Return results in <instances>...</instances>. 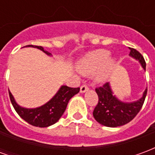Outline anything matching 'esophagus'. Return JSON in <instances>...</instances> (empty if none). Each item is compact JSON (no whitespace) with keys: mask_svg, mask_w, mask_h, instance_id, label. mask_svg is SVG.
Returning <instances> with one entry per match:
<instances>
[{"mask_svg":"<svg viewBox=\"0 0 155 155\" xmlns=\"http://www.w3.org/2000/svg\"><path fill=\"white\" fill-rule=\"evenodd\" d=\"M89 90V87H88L86 84H83L82 86L81 87V93H84V92H86Z\"/></svg>","mask_w":155,"mask_h":155,"instance_id":"esophagus-1","label":"esophagus"}]
</instances>
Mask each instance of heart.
Segmentation results:
<instances>
[{
  "instance_id": "obj_1",
  "label": "heart",
  "mask_w": 155,
  "mask_h": 155,
  "mask_svg": "<svg viewBox=\"0 0 155 155\" xmlns=\"http://www.w3.org/2000/svg\"><path fill=\"white\" fill-rule=\"evenodd\" d=\"M117 64V60L110 57V52L106 50H96L84 54L78 61L77 71L83 75L94 74L95 83L102 84L110 79Z\"/></svg>"
}]
</instances>
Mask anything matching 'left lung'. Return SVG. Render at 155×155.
I'll return each instance as SVG.
<instances>
[{
	"label": "left lung",
	"instance_id": "8db88e82",
	"mask_svg": "<svg viewBox=\"0 0 155 155\" xmlns=\"http://www.w3.org/2000/svg\"><path fill=\"white\" fill-rule=\"evenodd\" d=\"M130 55L138 61L145 71V61L139 51L130 48ZM95 91L99 97V102L95 106L93 115L98 123L107 127L122 126L128 124L136 116L143 106L147 94V88L142 97L134 102H124L114 95L110 83L96 88Z\"/></svg>",
	"mask_w": 155,
	"mask_h": 155
}]
</instances>
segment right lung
I'll return each instance as SVG.
<instances>
[{
  "mask_svg": "<svg viewBox=\"0 0 155 155\" xmlns=\"http://www.w3.org/2000/svg\"><path fill=\"white\" fill-rule=\"evenodd\" d=\"M25 47L37 48L48 55H51V53L45 51L42 46L29 45ZM79 91H80V88H71L66 85H62L59 89L57 93L47 103H45L40 107L33 108V109L20 106L15 102L11 91H9V95L13 107L21 119L33 126L44 128V127L51 126L61 119V117L64 114V110L67 107L70 100L74 94H78Z\"/></svg>",
  "mask_w": 155,
  "mask_h": 155,
  "instance_id": "add662e5",
  "label": "right lung"
}]
</instances>
